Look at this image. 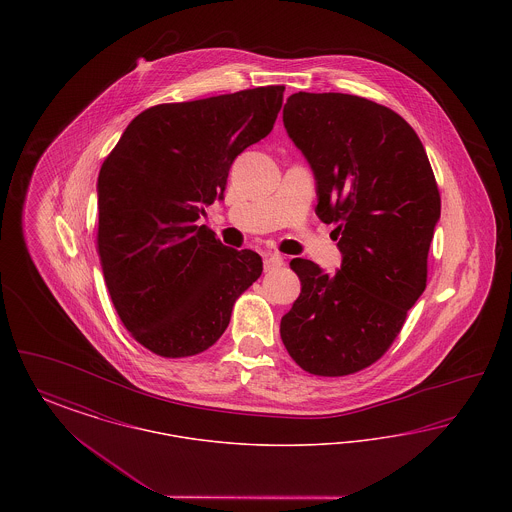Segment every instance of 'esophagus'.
I'll return each instance as SVG.
<instances>
[{"label": "esophagus", "instance_id": "1", "mask_svg": "<svg viewBox=\"0 0 512 512\" xmlns=\"http://www.w3.org/2000/svg\"><path fill=\"white\" fill-rule=\"evenodd\" d=\"M284 265V259H282V255H278V253H265V270H276V268H280Z\"/></svg>", "mask_w": 512, "mask_h": 512}]
</instances>
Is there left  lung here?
Segmentation results:
<instances>
[{"label": "left lung", "instance_id": "obj_1", "mask_svg": "<svg viewBox=\"0 0 512 512\" xmlns=\"http://www.w3.org/2000/svg\"><path fill=\"white\" fill-rule=\"evenodd\" d=\"M282 119L315 174L318 219L336 224L341 265L330 276L293 259L301 293L280 336L303 370L353 374L388 351L426 288L438 184L411 124L370 99L299 92Z\"/></svg>", "mask_w": 512, "mask_h": 512}]
</instances>
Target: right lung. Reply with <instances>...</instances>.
Listing matches in <instances>:
<instances>
[{
    "label": "right lung",
    "mask_w": 512,
    "mask_h": 512,
    "mask_svg": "<svg viewBox=\"0 0 512 512\" xmlns=\"http://www.w3.org/2000/svg\"><path fill=\"white\" fill-rule=\"evenodd\" d=\"M284 86L163 103L122 132L98 178V249L122 324L161 357H190L224 334L234 301L263 272L259 253L199 224L224 197L234 159L272 130Z\"/></svg>",
    "instance_id": "1"
}]
</instances>
